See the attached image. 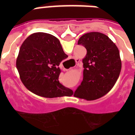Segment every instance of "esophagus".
<instances>
[{"label": "esophagus", "mask_w": 135, "mask_h": 135, "mask_svg": "<svg viewBox=\"0 0 135 135\" xmlns=\"http://www.w3.org/2000/svg\"><path fill=\"white\" fill-rule=\"evenodd\" d=\"M76 64H79V62H80V59H76Z\"/></svg>", "instance_id": "obj_1"}]
</instances>
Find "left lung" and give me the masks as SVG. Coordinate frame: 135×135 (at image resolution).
<instances>
[{"label":"left lung","instance_id":"obj_1","mask_svg":"<svg viewBox=\"0 0 135 135\" xmlns=\"http://www.w3.org/2000/svg\"><path fill=\"white\" fill-rule=\"evenodd\" d=\"M87 50L83 59V79L74 96L88 101L104 96L112 89L119 77L121 60L115 44L104 33L90 32L78 41Z\"/></svg>","mask_w":135,"mask_h":135}]
</instances>
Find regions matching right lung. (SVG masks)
<instances>
[{
    "label": "right lung",
    "instance_id": "right-lung-1",
    "mask_svg": "<svg viewBox=\"0 0 135 135\" xmlns=\"http://www.w3.org/2000/svg\"><path fill=\"white\" fill-rule=\"evenodd\" d=\"M68 56L56 37L46 33L30 35L21 45L16 66L24 85L38 96H71L72 90L59 81V65Z\"/></svg>",
    "mask_w": 135,
    "mask_h": 135
}]
</instances>
